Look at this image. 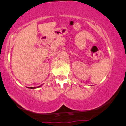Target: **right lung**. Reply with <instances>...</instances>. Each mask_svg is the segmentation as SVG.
I'll use <instances>...</instances> for the list:
<instances>
[{
    "mask_svg": "<svg viewBox=\"0 0 126 126\" xmlns=\"http://www.w3.org/2000/svg\"><path fill=\"white\" fill-rule=\"evenodd\" d=\"M39 87H40V86H39ZM38 88V87H30V88H31V89H33V88Z\"/></svg>",
    "mask_w": 126,
    "mask_h": 126,
    "instance_id": "obj_1",
    "label": "right lung"
}]
</instances>
